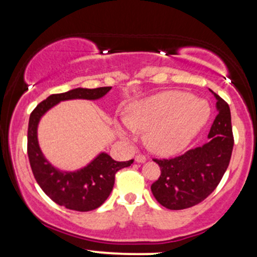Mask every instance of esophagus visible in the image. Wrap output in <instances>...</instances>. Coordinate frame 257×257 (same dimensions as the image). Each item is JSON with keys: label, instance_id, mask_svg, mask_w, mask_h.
Masks as SVG:
<instances>
[{"label": "esophagus", "instance_id": "34e87169", "mask_svg": "<svg viewBox=\"0 0 257 257\" xmlns=\"http://www.w3.org/2000/svg\"><path fill=\"white\" fill-rule=\"evenodd\" d=\"M146 156L140 155V153L135 156V162H138V163H144V162H146Z\"/></svg>", "mask_w": 257, "mask_h": 257}]
</instances>
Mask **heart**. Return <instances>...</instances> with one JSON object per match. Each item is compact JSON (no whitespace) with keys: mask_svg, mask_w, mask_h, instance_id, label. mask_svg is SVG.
Instances as JSON below:
<instances>
[{"mask_svg":"<svg viewBox=\"0 0 257 257\" xmlns=\"http://www.w3.org/2000/svg\"><path fill=\"white\" fill-rule=\"evenodd\" d=\"M210 110L202 100L184 91L168 90L137 100L126 108L117 131L125 140L135 132L146 133V144L159 155H174L185 149L200 132Z\"/></svg>","mask_w":257,"mask_h":257,"instance_id":"heart-1","label":"heart"}]
</instances>
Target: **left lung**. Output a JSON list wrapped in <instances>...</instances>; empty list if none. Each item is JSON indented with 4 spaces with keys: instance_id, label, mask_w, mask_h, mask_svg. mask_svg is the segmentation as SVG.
I'll use <instances>...</instances> for the list:
<instances>
[{
    "instance_id": "8db88e82",
    "label": "left lung",
    "mask_w": 257,
    "mask_h": 257,
    "mask_svg": "<svg viewBox=\"0 0 257 257\" xmlns=\"http://www.w3.org/2000/svg\"><path fill=\"white\" fill-rule=\"evenodd\" d=\"M217 116L209 132V141L168 159H153L161 168V176L151 191L161 205L181 210L197 205L220 184L231 161L234 139L231 111L222 98L215 94Z\"/></svg>"
}]
</instances>
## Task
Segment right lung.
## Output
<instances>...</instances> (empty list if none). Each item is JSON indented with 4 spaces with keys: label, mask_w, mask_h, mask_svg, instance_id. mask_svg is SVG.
<instances>
[{
    "label": "right lung",
    "mask_w": 257,
    "mask_h": 257,
    "mask_svg": "<svg viewBox=\"0 0 257 257\" xmlns=\"http://www.w3.org/2000/svg\"><path fill=\"white\" fill-rule=\"evenodd\" d=\"M111 87L94 89L76 88L66 93L53 94L40 102L31 112L28 128V156L37 184L57 204L70 210L90 211L99 208L110 196L118 170L129 167L133 159L117 162L101 152L87 167L76 172H61L44 158L37 139V126L41 117L60 101L72 99L96 100L110 91Z\"/></svg>",
    "instance_id": "add662e5"
}]
</instances>
